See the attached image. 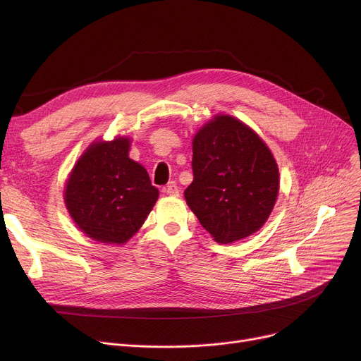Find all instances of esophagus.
Wrapping results in <instances>:
<instances>
[{"mask_svg": "<svg viewBox=\"0 0 361 361\" xmlns=\"http://www.w3.org/2000/svg\"><path fill=\"white\" fill-rule=\"evenodd\" d=\"M164 193H166V195H169V196H178V193H180V190H178V185H177V183L176 181H169L164 188Z\"/></svg>", "mask_w": 361, "mask_h": 361, "instance_id": "esophagus-1", "label": "esophagus"}]
</instances>
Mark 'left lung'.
Returning a JSON list of instances; mask_svg holds the SVG:
<instances>
[{
	"mask_svg": "<svg viewBox=\"0 0 361 361\" xmlns=\"http://www.w3.org/2000/svg\"><path fill=\"white\" fill-rule=\"evenodd\" d=\"M188 207L215 241L228 244L259 231L279 190L278 165L256 133L231 116H216L193 139Z\"/></svg>",
	"mask_w": 361,
	"mask_h": 361,
	"instance_id": "left-lung-1",
	"label": "left lung"
}]
</instances>
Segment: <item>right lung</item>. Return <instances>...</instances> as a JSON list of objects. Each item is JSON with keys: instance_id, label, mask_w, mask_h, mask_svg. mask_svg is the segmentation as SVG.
<instances>
[{"instance_id": "add662e5", "label": "right lung", "mask_w": 361, "mask_h": 361, "mask_svg": "<svg viewBox=\"0 0 361 361\" xmlns=\"http://www.w3.org/2000/svg\"><path fill=\"white\" fill-rule=\"evenodd\" d=\"M130 139L93 142L75 162L64 200L79 228L106 244H124L143 225L159 192L147 171L128 158Z\"/></svg>"}]
</instances>
